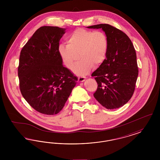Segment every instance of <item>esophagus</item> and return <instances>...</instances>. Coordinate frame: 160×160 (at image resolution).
I'll list each match as a JSON object with an SVG mask.
<instances>
[{
	"label": "esophagus",
	"mask_w": 160,
	"mask_h": 160,
	"mask_svg": "<svg viewBox=\"0 0 160 160\" xmlns=\"http://www.w3.org/2000/svg\"><path fill=\"white\" fill-rule=\"evenodd\" d=\"M86 77H79L78 78V82H83L84 81L86 80Z\"/></svg>",
	"instance_id": "1"
}]
</instances>
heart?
<instances>
[{
  "mask_svg": "<svg viewBox=\"0 0 160 160\" xmlns=\"http://www.w3.org/2000/svg\"><path fill=\"white\" fill-rule=\"evenodd\" d=\"M108 48V40L104 32L79 28L69 35L67 44L59 45L58 52L68 68H71L80 58L81 59L72 70L78 76H83L88 74L93 67H97L104 62Z\"/></svg>",
  "mask_w": 160,
  "mask_h": 160,
  "instance_id": "obj_1",
  "label": "heart"
}]
</instances>
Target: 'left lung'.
Returning <instances> with one entry per match:
<instances>
[{
	"mask_svg": "<svg viewBox=\"0 0 160 160\" xmlns=\"http://www.w3.org/2000/svg\"><path fill=\"white\" fill-rule=\"evenodd\" d=\"M87 28L102 29L108 40L106 58L92 74L98 83L93 96L107 109L118 108L131 99L135 90L138 73L135 48L125 33L110 24Z\"/></svg>",
	"mask_w": 160,
	"mask_h": 160,
	"instance_id": "obj_1",
	"label": "left lung"
}]
</instances>
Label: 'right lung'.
Returning a JSON list of instances; mask_svg holds the SVG:
<instances>
[{
    "mask_svg": "<svg viewBox=\"0 0 160 160\" xmlns=\"http://www.w3.org/2000/svg\"><path fill=\"white\" fill-rule=\"evenodd\" d=\"M66 29L42 26L23 47L18 76L24 98L35 110L53 115L60 112L77 78L63 67L58 46Z\"/></svg>",
    "mask_w": 160,
    "mask_h": 160,
    "instance_id": "add662e5",
    "label": "right lung"
}]
</instances>
